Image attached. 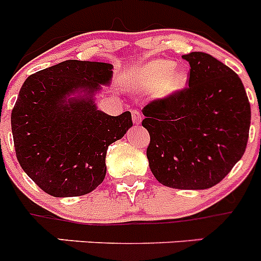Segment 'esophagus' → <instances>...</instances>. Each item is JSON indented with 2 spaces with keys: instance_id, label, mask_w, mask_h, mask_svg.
I'll list each match as a JSON object with an SVG mask.
<instances>
[{
  "instance_id": "1",
  "label": "esophagus",
  "mask_w": 261,
  "mask_h": 261,
  "mask_svg": "<svg viewBox=\"0 0 261 261\" xmlns=\"http://www.w3.org/2000/svg\"><path fill=\"white\" fill-rule=\"evenodd\" d=\"M132 119H133V123H135L136 125H138V124L141 123L142 116H141V114H140V111H137V110L132 111Z\"/></svg>"
}]
</instances>
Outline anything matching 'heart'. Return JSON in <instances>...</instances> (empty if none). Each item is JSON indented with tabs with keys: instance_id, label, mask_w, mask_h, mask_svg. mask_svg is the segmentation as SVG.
I'll list each match as a JSON object with an SVG mask.
<instances>
[{
	"instance_id": "obj_1",
	"label": "heart",
	"mask_w": 261,
	"mask_h": 261,
	"mask_svg": "<svg viewBox=\"0 0 261 261\" xmlns=\"http://www.w3.org/2000/svg\"><path fill=\"white\" fill-rule=\"evenodd\" d=\"M188 71L184 68L175 70L170 60H154L126 75V82L140 91H154L156 99H170L183 91L188 84Z\"/></svg>"
}]
</instances>
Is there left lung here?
<instances>
[{"mask_svg": "<svg viewBox=\"0 0 261 261\" xmlns=\"http://www.w3.org/2000/svg\"><path fill=\"white\" fill-rule=\"evenodd\" d=\"M188 87L144 107L150 135L146 156L161 184L206 190L220 183L243 156L251 107L238 74L204 52L184 55Z\"/></svg>", "mask_w": 261, "mask_h": 261, "instance_id": "1", "label": "left lung"}]
</instances>
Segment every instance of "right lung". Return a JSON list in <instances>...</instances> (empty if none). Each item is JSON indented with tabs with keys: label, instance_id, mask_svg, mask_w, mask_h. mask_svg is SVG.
Instances as JSON below:
<instances>
[{
	"label": "right lung",
	"instance_id": "obj_1",
	"mask_svg": "<svg viewBox=\"0 0 261 261\" xmlns=\"http://www.w3.org/2000/svg\"><path fill=\"white\" fill-rule=\"evenodd\" d=\"M107 62L66 60L30 75L11 111L18 162L41 190L74 197L105 180L106 154L132 123L129 111L111 116L95 95L112 80Z\"/></svg>",
	"mask_w": 261,
	"mask_h": 261
}]
</instances>
